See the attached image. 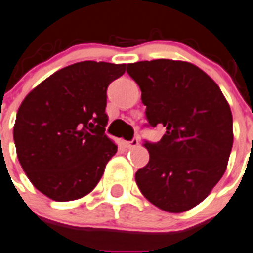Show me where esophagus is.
<instances>
[{
    "label": "esophagus",
    "instance_id": "esophagus-1",
    "mask_svg": "<svg viewBox=\"0 0 253 253\" xmlns=\"http://www.w3.org/2000/svg\"><path fill=\"white\" fill-rule=\"evenodd\" d=\"M137 145H139V139H137V137H133L130 141H125V146L128 148V149H130V148H135V146Z\"/></svg>",
    "mask_w": 253,
    "mask_h": 253
}]
</instances>
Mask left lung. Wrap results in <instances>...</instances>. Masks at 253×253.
I'll list each match as a JSON object with an SVG mask.
<instances>
[{
	"label": "left lung",
	"instance_id": "left-lung-1",
	"mask_svg": "<svg viewBox=\"0 0 253 253\" xmlns=\"http://www.w3.org/2000/svg\"><path fill=\"white\" fill-rule=\"evenodd\" d=\"M141 90L148 126L162 125L158 143L145 141L149 162L135 180L150 203L188 211L220 181L233 146V116L220 87L198 67L158 59L127 65Z\"/></svg>",
	"mask_w": 253,
	"mask_h": 253
}]
</instances>
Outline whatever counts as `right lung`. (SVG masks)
<instances>
[{
    "instance_id": "1",
    "label": "right lung",
    "mask_w": 253,
    "mask_h": 253,
    "mask_svg": "<svg viewBox=\"0 0 253 253\" xmlns=\"http://www.w3.org/2000/svg\"><path fill=\"white\" fill-rule=\"evenodd\" d=\"M126 64L81 61L55 72L29 92L14 126L16 154L36 189L67 202L100 181L117 145L105 135L107 88Z\"/></svg>"
}]
</instances>
